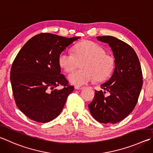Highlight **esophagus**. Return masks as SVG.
I'll return each mask as SVG.
<instances>
[{"instance_id":"1","label":"esophagus","mask_w":153,"mask_h":153,"mask_svg":"<svg viewBox=\"0 0 153 153\" xmlns=\"http://www.w3.org/2000/svg\"><path fill=\"white\" fill-rule=\"evenodd\" d=\"M84 88L83 86H79V85H75V89L76 90H82V89Z\"/></svg>"}]
</instances>
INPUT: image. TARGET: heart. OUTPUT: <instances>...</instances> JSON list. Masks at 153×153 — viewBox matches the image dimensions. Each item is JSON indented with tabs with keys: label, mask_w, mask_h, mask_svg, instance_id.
<instances>
[{
	"label": "heart",
	"mask_w": 153,
	"mask_h": 153,
	"mask_svg": "<svg viewBox=\"0 0 153 153\" xmlns=\"http://www.w3.org/2000/svg\"><path fill=\"white\" fill-rule=\"evenodd\" d=\"M82 63V69L75 70L69 75V82L76 85H84L93 81L100 82L109 77L114 69L115 60L105 53L104 49L92 41H84L74 48V53L63 51L58 57V63L66 73L74 70Z\"/></svg>",
	"instance_id": "heart-1"
}]
</instances>
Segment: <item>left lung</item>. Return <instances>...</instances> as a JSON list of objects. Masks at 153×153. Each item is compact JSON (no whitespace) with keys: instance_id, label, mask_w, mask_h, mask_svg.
<instances>
[{"instance_id":"8db88e82","label":"left lung","mask_w":153,"mask_h":153,"mask_svg":"<svg viewBox=\"0 0 153 153\" xmlns=\"http://www.w3.org/2000/svg\"><path fill=\"white\" fill-rule=\"evenodd\" d=\"M108 43L115 58V68L110 79L95 90L88 105L91 116L100 123L115 124L131 113L138 102L143 86V73L134 49L126 43L112 36L97 37ZM108 91L109 95L105 96Z\"/></svg>"}]
</instances>
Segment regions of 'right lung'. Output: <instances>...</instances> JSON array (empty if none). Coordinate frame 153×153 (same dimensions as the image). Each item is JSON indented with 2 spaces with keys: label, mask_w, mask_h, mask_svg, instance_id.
Listing matches in <instances>:
<instances>
[{
  "label": "right lung",
  "mask_w": 153,
  "mask_h": 153,
  "mask_svg": "<svg viewBox=\"0 0 153 153\" xmlns=\"http://www.w3.org/2000/svg\"><path fill=\"white\" fill-rule=\"evenodd\" d=\"M79 38L42 33L16 55L10 69L13 94L16 106L30 120L48 123L62 112L74 87L61 74L58 57ZM60 85L62 90L54 89Z\"/></svg>",
  "instance_id": "right-lung-1"
}]
</instances>
